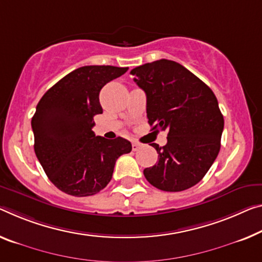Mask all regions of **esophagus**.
<instances>
[{
	"mask_svg": "<svg viewBox=\"0 0 262 262\" xmlns=\"http://www.w3.org/2000/svg\"><path fill=\"white\" fill-rule=\"evenodd\" d=\"M140 147H142V145H140L139 143H137V142L132 143V150H134V151H138Z\"/></svg>",
	"mask_w": 262,
	"mask_h": 262,
	"instance_id": "1",
	"label": "esophagus"
}]
</instances>
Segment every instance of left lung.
Wrapping results in <instances>:
<instances>
[{
	"label": "left lung",
	"mask_w": 262,
	"mask_h": 262,
	"mask_svg": "<svg viewBox=\"0 0 262 262\" xmlns=\"http://www.w3.org/2000/svg\"><path fill=\"white\" fill-rule=\"evenodd\" d=\"M146 94L152 130L167 131L158 162L144 170L148 183L162 191L179 192L198 184L220 151L224 117L213 91L182 64L168 59L131 70Z\"/></svg>",
	"instance_id": "left-lung-1"
}]
</instances>
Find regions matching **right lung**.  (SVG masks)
<instances>
[{
    "label": "right lung",
    "mask_w": 262,
    "mask_h": 262,
    "mask_svg": "<svg viewBox=\"0 0 262 262\" xmlns=\"http://www.w3.org/2000/svg\"><path fill=\"white\" fill-rule=\"evenodd\" d=\"M127 68L86 66L58 80L39 100L33 119L35 154L50 182L75 196L94 195L110 183L116 160L132 150L128 140L92 131L103 114L99 92Z\"/></svg>",
    "instance_id": "right-lung-1"
}]
</instances>
